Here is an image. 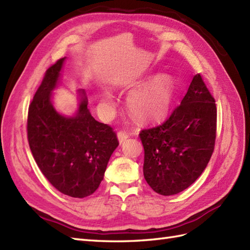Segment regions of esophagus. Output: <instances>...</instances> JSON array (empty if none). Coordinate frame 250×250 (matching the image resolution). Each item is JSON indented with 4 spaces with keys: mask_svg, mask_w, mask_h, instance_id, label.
<instances>
[{
    "mask_svg": "<svg viewBox=\"0 0 250 250\" xmlns=\"http://www.w3.org/2000/svg\"><path fill=\"white\" fill-rule=\"evenodd\" d=\"M117 137H118L119 143L123 144L125 141H126V138L129 137V134H127V133H125V132L120 131V132L117 133Z\"/></svg>",
    "mask_w": 250,
    "mask_h": 250,
    "instance_id": "34e87169",
    "label": "esophagus"
}]
</instances>
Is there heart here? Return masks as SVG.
<instances>
[{
	"mask_svg": "<svg viewBox=\"0 0 250 250\" xmlns=\"http://www.w3.org/2000/svg\"><path fill=\"white\" fill-rule=\"evenodd\" d=\"M173 97L175 82L169 75L162 74L131 92L127 97V111L139 121L156 120L168 112ZM100 105L104 111L113 107L114 98L108 91L101 92Z\"/></svg>",
	"mask_w": 250,
	"mask_h": 250,
	"instance_id": "obj_1",
	"label": "heart"
}]
</instances>
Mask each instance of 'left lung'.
Listing matches in <instances>:
<instances>
[{"label": "left lung", "instance_id": "8db88e82", "mask_svg": "<svg viewBox=\"0 0 250 250\" xmlns=\"http://www.w3.org/2000/svg\"><path fill=\"white\" fill-rule=\"evenodd\" d=\"M216 117L215 100L198 73L167 120L139 133L144 177L155 193L176 195L204 172L215 145Z\"/></svg>", "mask_w": 250, "mask_h": 250}]
</instances>
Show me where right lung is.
<instances>
[{"instance_id":"obj_1","label":"right lung","mask_w":250,"mask_h":250,"mask_svg":"<svg viewBox=\"0 0 250 250\" xmlns=\"http://www.w3.org/2000/svg\"><path fill=\"white\" fill-rule=\"evenodd\" d=\"M65 60L46 70L34 96L28 107L27 138L34 159L49 182L62 194L84 198L99 188L119 143L111 126L91 116L84 89L78 90L74 115L56 111L52 92L59 85Z\"/></svg>"}]
</instances>
